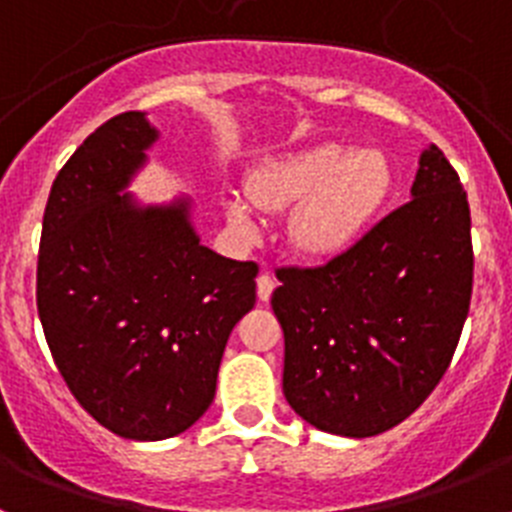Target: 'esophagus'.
<instances>
[{
  "label": "esophagus",
  "mask_w": 512,
  "mask_h": 512,
  "mask_svg": "<svg viewBox=\"0 0 512 512\" xmlns=\"http://www.w3.org/2000/svg\"><path fill=\"white\" fill-rule=\"evenodd\" d=\"M274 287H277L274 277H269V274H259V279H256V292H259L261 302L271 300V292H274Z\"/></svg>",
  "instance_id": "obj_1"
}]
</instances>
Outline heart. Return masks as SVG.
<instances>
[{"instance_id": "obj_1", "label": "heart", "mask_w": 512, "mask_h": 512, "mask_svg": "<svg viewBox=\"0 0 512 512\" xmlns=\"http://www.w3.org/2000/svg\"><path fill=\"white\" fill-rule=\"evenodd\" d=\"M395 184L390 158L379 148H351L338 143L302 148L269 158L248 179L243 197L225 200V215L243 238L259 233L256 212L287 210L289 241L312 259H333L356 246L384 207Z\"/></svg>"}]
</instances>
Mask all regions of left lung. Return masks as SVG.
I'll use <instances>...</instances> for the list:
<instances>
[{
	"mask_svg": "<svg viewBox=\"0 0 512 512\" xmlns=\"http://www.w3.org/2000/svg\"><path fill=\"white\" fill-rule=\"evenodd\" d=\"M413 200L315 269L284 266V397L325 433L366 438L423 405L451 364L472 300V217L459 174L420 153Z\"/></svg>",
	"mask_w": 512,
	"mask_h": 512,
	"instance_id": "8db88e82",
	"label": "left lung"
}]
</instances>
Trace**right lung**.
Returning <instances> with one entry per match:
<instances>
[{"label": "right lung", "instance_id": "add662e5", "mask_svg": "<svg viewBox=\"0 0 512 512\" xmlns=\"http://www.w3.org/2000/svg\"><path fill=\"white\" fill-rule=\"evenodd\" d=\"M156 138L146 112L99 125L58 171L38 253V315L63 382L133 441L179 436L205 415L259 274L202 246L189 200L138 205L125 192Z\"/></svg>", "mask_w": 512, "mask_h": 512}]
</instances>
